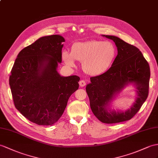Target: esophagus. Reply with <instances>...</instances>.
<instances>
[{
  "label": "esophagus",
  "mask_w": 158,
  "mask_h": 158,
  "mask_svg": "<svg viewBox=\"0 0 158 158\" xmlns=\"http://www.w3.org/2000/svg\"><path fill=\"white\" fill-rule=\"evenodd\" d=\"M79 85H80V86L84 87V86L86 85V82L84 81V80H80V81L79 82Z\"/></svg>",
  "instance_id": "obj_1"
}]
</instances>
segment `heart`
Instances as JSON below:
<instances>
[{"label": "heart", "instance_id": "b5f03b06", "mask_svg": "<svg viewBox=\"0 0 158 158\" xmlns=\"http://www.w3.org/2000/svg\"><path fill=\"white\" fill-rule=\"evenodd\" d=\"M116 54L112 42L90 40L73 44L71 52L64 50L61 57L67 66L75 67V60H78L82 62V69L86 74L98 76L109 70Z\"/></svg>", "mask_w": 158, "mask_h": 158}]
</instances>
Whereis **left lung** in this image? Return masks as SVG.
<instances>
[{
	"instance_id": "left-lung-1",
	"label": "left lung",
	"mask_w": 158,
	"mask_h": 158,
	"mask_svg": "<svg viewBox=\"0 0 158 158\" xmlns=\"http://www.w3.org/2000/svg\"><path fill=\"white\" fill-rule=\"evenodd\" d=\"M113 40L118 53L106 72L91 77L86 87L90 108L95 117L104 123L112 124L130 120L139 111L149 93L150 69L142 53L134 45L113 35H105ZM136 87L138 97L132 107L125 112L108 109L116 95L129 83Z\"/></svg>"
}]
</instances>
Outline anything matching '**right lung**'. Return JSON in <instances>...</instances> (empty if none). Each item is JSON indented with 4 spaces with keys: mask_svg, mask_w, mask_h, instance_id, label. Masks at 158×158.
Here are the masks:
<instances>
[{
    "mask_svg": "<svg viewBox=\"0 0 158 158\" xmlns=\"http://www.w3.org/2000/svg\"><path fill=\"white\" fill-rule=\"evenodd\" d=\"M64 38L42 37L23 49L9 77L14 105L23 116L39 125H52L61 117L69 98L78 89L77 76H61Z\"/></svg>",
    "mask_w": 158,
    "mask_h": 158,
    "instance_id": "1",
    "label": "right lung"
}]
</instances>
